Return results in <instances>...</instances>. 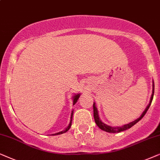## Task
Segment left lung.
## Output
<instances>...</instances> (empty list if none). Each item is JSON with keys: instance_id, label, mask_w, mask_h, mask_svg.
Wrapping results in <instances>:
<instances>
[{"instance_id": "8db88e82", "label": "left lung", "mask_w": 160, "mask_h": 160, "mask_svg": "<svg viewBox=\"0 0 160 160\" xmlns=\"http://www.w3.org/2000/svg\"><path fill=\"white\" fill-rule=\"evenodd\" d=\"M154 80H152V96H151L149 103H148V105H147V107L146 108V109L144 110V111L142 112L141 116H140L138 118L136 119V120L132 121V122L127 123V124L123 125V126H121V127H111V126H109V125L106 124V123H105L104 122H102L99 116L98 110H97V107H96V103L93 102V117H94V120H95L96 123H97V126L99 127V129H101L102 130L105 131V132H110V133H118V132H120L127 130V129L131 128V127H133L135 123H137L138 121H139L140 119H141L142 117L145 116V114L146 113L147 110H148L151 104H152L153 97H154Z\"/></svg>"}]
</instances>
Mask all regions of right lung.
<instances>
[{
    "instance_id": "right-lung-1",
    "label": "right lung",
    "mask_w": 160,
    "mask_h": 160,
    "mask_svg": "<svg viewBox=\"0 0 160 160\" xmlns=\"http://www.w3.org/2000/svg\"><path fill=\"white\" fill-rule=\"evenodd\" d=\"M80 93H78V94H74L73 97H72V100H73V105H75L76 102H78V100L79 99V97H80ZM73 113H74V110H72V112H71V116H70L69 123V125H68V126L66 127L65 129H63V131L59 132H57V133H55V134H52V135H61V134L67 132L70 129V127H71L72 121V116H73Z\"/></svg>"
}]
</instances>
